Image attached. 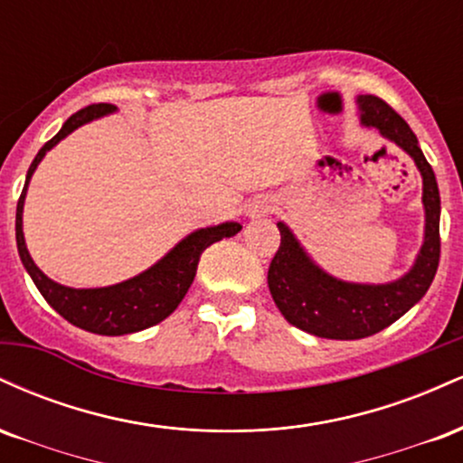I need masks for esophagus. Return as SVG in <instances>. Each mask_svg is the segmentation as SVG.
<instances>
[{
  "mask_svg": "<svg viewBox=\"0 0 463 463\" xmlns=\"http://www.w3.org/2000/svg\"><path fill=\"white\" fill-rule=\"evenodd\" d=\"M269 211H272V202H269L268 198H254L248 202L243 213H246V217H250V220H257V217L268 215Z\"/></svg>",
  "mask_w": 463,
  "mask_h": 463,
  "instance_id": "obj_1",
  "label": "esophagus"
}]
</instances>
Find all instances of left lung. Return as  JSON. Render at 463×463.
<instances>
[{"label":"left lung","mask_w":463,"mask_h":463,"mask_svg":"<svg viewBox=\"0 0 463 463\" xmlns=\"http://www.w3.org/2000/svg\"><path fill=\"white\" fill-rule=\"evenodd\" d=\"M357 104L361 124L394 141L420 169L424 241L416 263L401 279L383 285L346 283L313 263L289 226L279 222L280 246L268 269L269 294L287 322L326 339H361L383 331L427 294L439 265V189L431 165L390 104L376 95H359Z\"/></svg>","instance_id":"1"}]
</instances>
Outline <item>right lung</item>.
<instances>
[{"mask_svg": "<svg viewBox=\"0 0 463 463\" xmlns=\"http://www.w3.org/2000/svg\"><path fill=\"white\" fill-rule=\"evenodd\" d=\"M115 110L117 109L113 104H93L69 117L65 124H62V128L58 130V135L52 137L36 154L34 161H32L28 176H25V187L21 191V198L17 202V220H14L21 263H24L25 272L32 276L41 296L50 302L52 309L61 313L73 326L98 335H128L163 322L169 313H174L180 300L189 291L191 283H194L200 254L211 243L222 241L224 237H232L241 231V224H237V222H224L220 226L200 228V231H194L191 235L184 237L183 241H178L150 269H146L139 276H132L124 283L110 287L73 289V287H65L56 283V280L47 279L36 268V263L32 261L24 239V202L32 174H34V169L43 161L45 154L58 141L65 139L67 135H71L80 126L89 124V121L98 119V117L115 113Z\"/></svg>", "mask_w": 463, "mask_h": 463, "instance_id": "obj_1", "label": "right lung"}]
</instances>
